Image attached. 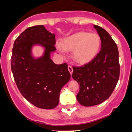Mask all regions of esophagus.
Instances as JSON below:
<instances>
[{"label": "esophagus", "instance_id": "34e87169", "mask_svg": "<svg viewBox=\"0 0 132 132\" xmlns=\"http://www.w3.org/2000/svg\"><path fill=\"white\" fill-rule=\"evenodd\" d=\"M68 70H69V71L70 74L72 75V71H73V69H72V67H71V66H70V65H69V66H68Z\"/></svg>", "mask_w": 132, "mask_h": 132}]
</instances>
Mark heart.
I'll return each instance as SVG.
<instances>
[{"label":"heart","mask_w":132,"mask_h":132,"mask_svg":"<svg viewBox=\"0 0 132 132\" xmlns=\"http://www.w3.org/2000/svg\"><path fill=\"white\" fill-rule=\"evenodd\" d=\"M101 46V39L97 34L78 32L66 37L61 47L66 51H72V60L78 64L90 62L97 55ZM60 50H62L61 48Z\"/></svg>","instance_id":"b5f03b06"}]
</instances>
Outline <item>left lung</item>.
<instances>
[{"label": "left lung", "instance_id": "8db88e82", "mask_svg": "<svg viewBox=\"0 0 132 132\" xmlns=\"http://www.w3.org/2000/svg\"><path fill=\"white\" fill-rule=\"evenodd\" d=\"M101 38L100 52L84 66H73L72 77L79 84L77 99L80 105L90 107L99 105L111 96L120 75L118 50L109 32L94 25Z\"/></svg>", "mask_w": 132, "mask_h": 132}]
</instances>
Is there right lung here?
I'll return each mask as SVG.
<instances>
[{"label":"right lung","instance_id":"obj_1","mask_svg":"<svg viewBox=\"0 0 132 132\" xmlns=\"http://www.w3.org/2000/svg\"><path fill=\"white\" fill-rule=\"evenodd\" d=\"M45 48L44 55L35 60L30 54L34 44ZM55 36L43 25L30 27L15 39L11 68L21 95L35 107L52 109L57 106L60 91L71 78L67 63L56 65L50 59L55 50Z\"/></svg>","mask_w":132,"mask_h":132}]
</instances>
